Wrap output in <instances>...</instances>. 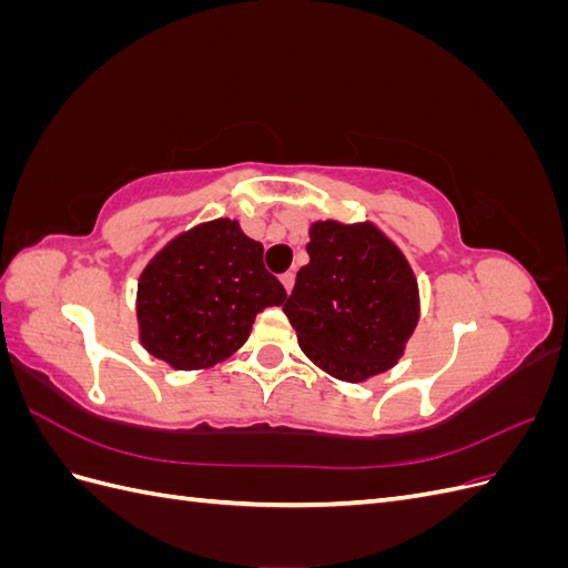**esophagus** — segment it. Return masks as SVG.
<instances>
[{"instance_id":"esophagus-1","label":"esophagus","mask_w":568,"mask_h":568,"mask_svg":"<svg viewBox=\"0 0 568 568\" xmlns=\"http://www.w3.org/2000/svg\"><path fill=\"white\" fill-rule=\"evenodd\" d=\"M280 280H282L284 288H286V294H291V288H294V282H296V274L294 272H284Z\"/></svg>"}]
</instances>
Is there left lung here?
<instances>
[{
    "label": "left lung",
    "mask_w": 568,
    "mask_h": 568,
    "mask_svg": "<svg viewBox=\"0 0 568 568\" xmlns=\"http://www.w3.org/2000/svg\"><path fill=\"white\" fill-rule=\"evenodd\" d=\"M284 315L301 351L341 382H365L398 363L419 322L407 257L372 222L320 220Z\"/></svg>",
    "instance_id": "left-lung-1"
}]
</instances>
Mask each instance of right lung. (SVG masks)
I'll return each mask as SVG.
<instances>
[{
    "mask_svg": "<svg viewBox=\"0 0 568 568\" xmlns=\"http://www.w3.org/2000/svg\"><path fill=\"white\" fill-rule=\"evenodd\" d=\"M284 298L263 244L217 217L175 236L140 274V341L175 369L213 367L244 346L257 313Z\"/></svg>",
    "mask_w": 568,
    "mask_h": 568,
    "instance_id": "1",
    "label": "right lung"
}]
</instances>
